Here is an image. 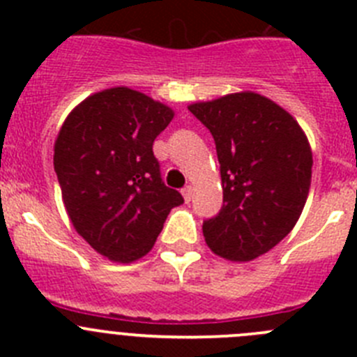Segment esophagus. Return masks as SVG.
Segmentation results:
<instances>
[{"label": "esophagus", "mask_w": 357, "mask_h": 357, "mask_svg": "<svg viewBox=\"0 0 357 357\" xmlns=\"http://www.w3.org/2000/svg\"><path fill=\"white\" fill-rule=\"evenodd\" d=\"M182 197H184L185 202H191V198H193V188H191V185H185V188L182 189Z\"/></svg>", "instance_id": "34e87169"}]
</instances>
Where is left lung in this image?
<instances>
[{
    "instance_id": "left-lung-1",
    "label": "left lung",
    "mask_w": 357,
    "mask_h": 357,
    "mask_svg": "<svg viewBox=\"0 0 357 357\" xmlns=\"http://www.w3.org/2000/svg\"><path fill=\"white\" fill-rule=\"evenodd\" d=\"M213 134L223 206L204 222L207 247L229 261H252L291 232L307 200L313 153L289 112L257 93H234L188 107Z\"/></svg>"
}]
</instances>
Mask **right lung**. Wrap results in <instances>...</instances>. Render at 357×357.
<instances>
[{"mask_svg":"<svg viewBox=\"0 0 357 357\" xmlns=\"http://www.w3.org/2000/svg\"><path fill=\"white\" fill-rule=\"evenodd\" d=\"M173 110L139 91L112 87L71 110L55 141L56 178L73 227L98 254L132 263L151 250L173 207L153 141Z\"/></svg>","mask_w":357,"mask_h":357,"instance_id":"obj_1","label":"right lung"}]
</instances>
